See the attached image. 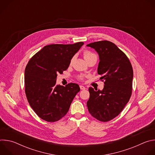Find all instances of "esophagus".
Instances as JSON below:
<instances>
[{"instance_id":"esophagus-1","label":"esophagus","mask_w":155,"mask_h":155,"mask_svg":"<svg viewBox=\"0 0 155 155\" xmlns=\"http://www.w3.org/2000/svg\"><path fill=\"white\" fill-rule=\"evenodd\" d=\"M80 90H85V87L84 86H83V85H80Z\"/></svg>"}]
</instances>
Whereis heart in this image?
Instances as JSON below:
<instances>
[{"label":"heart","instance_id":"1","mask_svg":"<svg viewBox=\"0 0 155 155\" xmlns=\"http://www.w3.org/2000/svg\"><path fill=\"white\" fill-rule=\"evenodd\" d=\"M94 56H96V55L89 51H85L84 52V59L86 60L87 59H89L90 58H92V57H94ZM97 57V56H96Z\"/></svg>","mask_w":155,"mask_h":155}]
</instances>
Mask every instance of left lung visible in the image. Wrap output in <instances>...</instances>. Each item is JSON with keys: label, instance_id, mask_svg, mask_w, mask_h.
Masks as SVG:
<instances>
[{"label": "left lung", "instance_id": "8db88e82", "mask_svg": "<svg viewBox=\"0 0 155 155\" xmlns=\"http://www.w3.org/2000/svg\"><path fill=\"white\" fill-rule=\"evenodd\" d=\"M87 47L99 54L97 73L104 81L102 90L90 87L87 107L97 120L106 122L117 117L129 102L132 94L133 70L126 55L114 43L95 41Z\"/></svg>", "mask_w": 155, "mask_h": 155}]
</instances>
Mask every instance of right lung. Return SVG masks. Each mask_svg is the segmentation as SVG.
<instances>
[{
  "instance_id": "1",
  "label": "right lung",
  "mask_w": 155,
  "mask_h": 155,
  "mask_svg": "<svg viewBox=\"0 0 155 155\" xmlns=\"http://www.w3.org/2000/svg\"><path fill=\"white\" fill-rule=\"evenodd\" d=\"M51 44L44 47L28 62L25 72V93L29 105L42 120L54 122L64 117L80 91L78 84H56L58 74L67 70L83 45Z\"/></svg>"
}]
</instances>
